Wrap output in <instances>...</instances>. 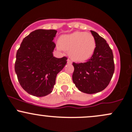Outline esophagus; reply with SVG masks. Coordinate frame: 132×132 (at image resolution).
I'll return each mask as SVG.
<instances>
[{"mask_svg":"<svg viewBox=\"0 0 132 132\" xmlns=\"http://www.w3.org/2000/svg\"><path fill=\"white\" fill-rule=\"evenodd\" d=\"M67 63H68V64H71L72 63L70 59H68V60H67Z\"/></svg>","mask_w":132,"mask_h":132,"instance_id":"34e87169","label":"esophagus"}]
</instances>
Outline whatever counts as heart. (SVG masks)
Wrapping results in <instances>:
<instances>
[{"instance_id":"obj_1","label":"heart","mask_w":132,"mask_h":132,"mask_svg":"<svg viewBox=\"0 0 132 132\" xmlns=\"http://www.w3.org/2000/svg\"><path fill=\"white\" fill-rule=\"evenodd\" d=\"M59 48L70 51L69 55L72 60L78 62H85L90 58L96 45L94 36L83 31L62 35L59 40Z\"/></svg>"}]
</instances>
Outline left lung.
Instances as JSON below:
<instances>
[{"label":"left lung","instance_id":"obj_1","mask_svg":"<svg viewBox=\"0 0 132 132\" xmlns=\"http://www.w3.org/2000/svg\"><path fill=\"white\" fill-rule=\"evenodd\" d=\"M95 40L94 54L86 62L75 63L72 79L80 91L92 94L103 90L108 87L114 71L113 54L104 38L92 31Z\"/></svg>","mask_w":132,"mask_h":132}]
</instances>
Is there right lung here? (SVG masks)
<instances>
[{"instance_id": "add662e5", "label": "right lung", "mask_w": 132, "mask_h": 132, "mask_svg": "<svg viewBox=\"0 0 132 132\" xmlns=\"http://www.w3.org/2000/svg\"><path fill=\"white\" fill-rule=\"evenodd\" d=\"M55 30H35L23 39L16 53L15 72L22 88L29 94L44 97L51 94L55 78L68 58L53 55Z\"/></svg>"}]
</instances>
